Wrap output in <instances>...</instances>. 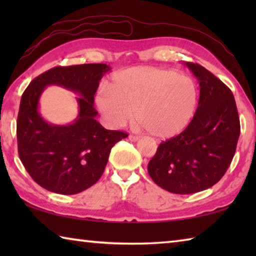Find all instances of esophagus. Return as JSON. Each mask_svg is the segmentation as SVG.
I'll return each mask as SVG.
<instances>
[{"mask_svg":"<svg viewBox=\"0 0 256 256\" xmlns=\"http://www.w3.org/2000/svg\"><path fill=\"white\" fill-rule=\"evenodd\" d=\"M128 138H130V140H131L132 142H136V141L138 140V136H132V134H131V136H128Z\"/></svg>","mask_w":256,"mask_h":256,"instance_id":"1","label":"esophagus"}]
</instances>
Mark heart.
<instances>
[{"mask_svg": "<svg viewBox=\"0 0 256 256\" xmlns=\"http://www.w3.org/2000/svg\"><path fill=\"white\" fill-rule=\"evenodd\" d=\"M198 86L192 78L174 70L134 66L115 73L110 88L96 96L99 110L112 126H120L132 116L159 138L184 131L196 115Z\"/></svg>", "mask_w": 256, "mask_h": 256, "instance_id": "b5f03b06", "label": "heart"}]
</instances>
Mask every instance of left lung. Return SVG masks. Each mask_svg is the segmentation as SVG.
<instances>
[{
    "instance_id": "1",
    "label": "left lung",
    "mask_w": 256,
    "mask_h": 256,
    "mask_svg": "<svg viewBox=\"0 0 256 256\" xmlns=\"http://www.w3.org/2000/svg\"><path fill=\"white\" fill-rule=\"evenodd\" d=\"M200 84L192 122L178 136L162 142L148 164L151 178L175 194H192L214 186L230 164L240 133L232 90L198 64L185 63Z\"/></svg>"
}]
</instances>
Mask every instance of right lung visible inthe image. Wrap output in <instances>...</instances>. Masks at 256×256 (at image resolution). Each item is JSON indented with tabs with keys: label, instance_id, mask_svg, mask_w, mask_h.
Masks as SVG:
<instances>
[{
	"label": "right lung",
	"instance_id": "right-lung-1",
	"mask_svg": "<svg viewBox=\"0 0 256 256\" xmlns=\"http://www.w3.org/2000/svg\"><path fill=\"white\" fill-rule=\"evenodd\" d=\"M107 64L56 66L34 78L21 97L16 122L19 157L32 178L50 192L72 196L100 178L115 144L128 136L104 128L96 120L94 97ZM48 85L78 94L80 112L70 124H52L39 112V99Z\"/></svg>",
	"mask_w": 256,
	"mask_h": 256
}]
</instances>
